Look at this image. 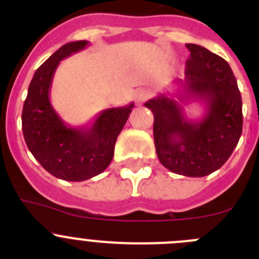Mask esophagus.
<instances>
[{
  "instance_id": "34e87169",
  "label": "esophagus",
  "mask_w": 259,
  "mask_h": 259,
  "mask_svg": "<svg viewBox=\"0 0 259 259\" xmlns=\"http://www.w3.org/2000/svg\"><path fill=\"white\" fill-rule=\"evenodd\" d=\"M150 95H152V92H150L149 89L141 88L136 92V95H135V98H136L137 104L141 105V104H144V102H145L146 100L150 97Z\"/></svg>"
}]
</instances>
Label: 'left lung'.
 <instances>
[{
    "label": "left lung",
    "mask_w": 259,
    "mask_h": 259,
    "mask_svg": "<svg viewBox=\"0 0 259 259\" xmlns=\"http://www.w3.org/2000/svg\"><path fill=\"white\" fill-rule=\"evenodd\" d=\"M191 57L176 93H161L145 102L154 115L157 157L174 174L202 178L221 168L236 148L242 131V101L236 77L219 56L187 44ZM191 102L203 105L198 119L185 115Z\"/></svg>",
    "instance_id": "obj_1"
}]
</instances>
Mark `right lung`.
<instances>
[{"label":"right lung","mask_w":259,"mask_h":259,"mask_svg":"<svg viewBox=\"0 0 259 259\" xmlns=\"http://www.w3.org/2000/svg\"><path fill=\"white\" fill-rule=\"evenodd\" d=\"M88 41L59 48L36 70L23 105L22 130L29 152L58 179L83 182L106 170L114 157L118 135L131 114L134 102L102 110L91 124H66L50 102V88L62 59L85 49Z\"/></svg>","instance_id":"add662e5"}]
</instances>
